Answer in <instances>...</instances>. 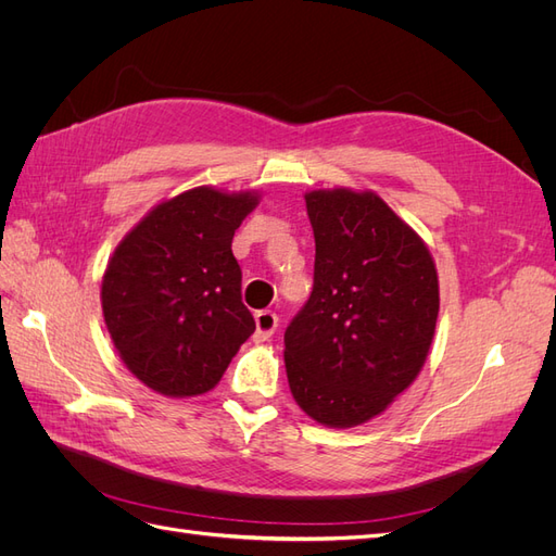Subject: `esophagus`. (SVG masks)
Wrapping results in <instances>:
<instances>
[{
    "label": "esophagus",
    "mask_w": 556,
    "mask_h": 556,
    "mask_svg": "<svg viewBox=\"0 0 556 556\" xmlns=\"http://www.w3.org/2000/svg\"><path fill=\"white\" fill-rule=\"evenodd\" d=\"M276 329H278V315L274 311L255 313V333H252L255 343H264V341L271 339Z\"/></svg>",
    "instance_id": "esophagus-1"
}]
</instances>
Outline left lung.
Here are the masks:
<instances>
[{
  "instance_id": "left-lung-1",
  "label": "left lung",
  "mask_w": 556,
  "mask_h": 556,
  "mask_svg": "<svg viewBox=\"0 0 556 556\" xmlns=\"http://www.w3.org/2000/svg\"><path fill=\"white\" fill-rule=\"evenodd\" d=\"M313 292L285 329L299 408L331 429L380 415L422 371L439 319L427 243L376 192H306Z\"/></svg>"
}]
</instances>
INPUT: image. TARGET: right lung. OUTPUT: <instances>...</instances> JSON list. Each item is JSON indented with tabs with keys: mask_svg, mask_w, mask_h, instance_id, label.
I'll list each match as a JSON object with an SVG mask.
<instances>
[{
	"mask_svg": "<svg viewBox=\"0 0 556 556\" xmlns=\"http://www.w3.org/2000/svg\"><path fill=\"white\" fill-rule=\"evenodd\" d=\"M257 204V192L201 185L162 201L117 243L102 278L104 323L153 392L206 394L255 331L231 239Z\"/></svg>",
	"mask_w": 556,
	"mask_h": 556,
	"instance_id": "1",
	"label": "right lung"
}]
</instances>
